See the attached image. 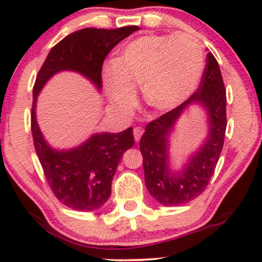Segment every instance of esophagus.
Listing matches in <instances>:
<instances>
[{
	"label": "esophagus",
	"mask_w": 262,
	"mask_h": 262,
	"mask_svg": "<svg viewBox=\"0 0 262 262\" xmlns=\"http://www.w3.org/2000/svg\"><path fill=\"white\" fill-rule=\"evenodd\" d=\"M133 134H134L135 141H137V143H138V141L140 140L141 135H143V129H141L140 127H135L134 130H133Z\"/></svg>",
	"instance_id": "obj_1"
}]
</instances>
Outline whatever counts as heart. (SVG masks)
<instances>
[{
	"label": "heart",
	"mask_w": 262,
	"mask_h": 262,
	"mask_svg": "<svg viewBox=\"0 0 262 262\" xmlns=\"http://www.w3.org/2000/svg\"><path fill=\"white\" fill-rule=\"evenodd\" d=\"M204 71L201 47L188 35L146 34L130 40L102 69L104 90L119 110H129L141 85L144 100L159 112L187 101Z\"/></svg>",
	"instance_id": "obj_1"
}]
</instances>
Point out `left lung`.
<instances>
[{
    "instance_id": "8db88e82",
    "label": "left lung",
    "mask_w": 262,
    "mask_h": 262,
    "mask_svg": "<svg viewBox=\"0 0 262 262\" xmlns=\"http://www.w3.org/2000/svg\"><path fill=\"white\" fill-rule=\"evenodd\" d=\"M196 101L209 112V139L181 174H172L167 164V135L183 111ZM225 129L227 93L217 60L209 52L197 91L181 106L150 122L141 137L140 152L145 185L150 194L164 206H180L200 196L214 173L223 149Z\"/></svg>"
}]
</instances>
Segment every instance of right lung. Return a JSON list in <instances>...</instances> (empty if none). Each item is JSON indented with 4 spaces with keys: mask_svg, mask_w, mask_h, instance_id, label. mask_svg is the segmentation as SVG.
Listing matches in <instances>:
<instances>
[{
    "mask_svg": "<svg viewBox=\"0 0 262 262\" xmlns=\"http://www.w3.org/2000/svg\"><path fill=\"white\" fill-rule=\"evenodd\" d=\"M129 26L117 29L85 28L54 45L33 87L31 130L35 152L48 185L64 206L81 212L101 208L111 196V186L123 154L134 144L133 128L119 133L95 134L79 148L56 151L50 148L35 119L37 95L54 74L61 70L79 71L102 86V66L106 56L119 41L138 31Z\"/></svg>",
    "mask_w": 262,
    "mask_h": 262,
    "instance_id": "right-lung-1",
    "label": "right lung"
}]
</instances>
